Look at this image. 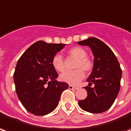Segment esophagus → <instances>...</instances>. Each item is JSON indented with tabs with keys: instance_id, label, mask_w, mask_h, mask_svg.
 <instances>
[{
	"instance_id": "esophagus-1",
	"label": "esophagus",
	"mask_w": 131,
	"mask_h": 131,
	"mask_svg": "<svg viewBox=\"0 0 131 131\" xmlns=\"http://www.w3.org/2000/svg\"><path fill=\"white\" fill-rule=\"evenodd\" d=\"M70 89H73V90H77L78 89V87L77 86H74L72 85H69V87H68Z\"/></svg>"
}]
</instances>
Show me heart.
<instances>
[{
	"instance_id": "b5f03b06",
	"label": "heart",
	"mask_w": 131,
	"mask_h": 131,
	"mask_svg": "<svg viewBox=\"0 0 131 131\" xmlns=\"http://www.w3.org/2000/svg\"><path fill=\"white\" fill-rule=\"evenodd\" d=\"M68 54L74 59H77L75 62V68L72 71H65L60 75L61 81L70 84L75 85L80 82L84 77V72L89 73L93 69V61L87 57V52L84 49L75 47L68 51ZM52 65L56 70L59 72L63 71L65 69L64 60L61 56L56 54L52 59Z\"/></svg>"
}]
</instances>
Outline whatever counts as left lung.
<instances>
[{
	"instance_id": "1",
	"label": "left lung",
	"mask_w": 131,
	"mask_h": 131,
	"mask_svg": "<svg viewBox=\"0 0 131 131\" xmlns=\"http://www.w3.org/2000/svg\"><path fill=\"white\" fill-rule=\"evenodd\" d=\"M77 43L89 46L94 56L93 70L86 80L89 86L84 87L88 96L78 103L84 111L102 113L111 107L119 93L122 70L113 51L101 40L89 38ZM92 84L94 86L91 88Z\"/></svg>"
}]
</instances>
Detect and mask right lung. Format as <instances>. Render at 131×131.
I'll return each mask as SVG.
<instances>
[{
  "mask_svg": "<svg viewBox=\"0 0 131 131\" xmlns=\"http://www.w3.org/2000/svg\"><path fill=\"white\" fill-rule=\"evenodd\" d=\"M65 44L38 41L24 51L17 61L14 82L17 96L28 112L43 116L56 108L62 92L68 88L58 82L59 75L52 65V59Z\"/></svg>",
  "mask_w": 131,
  "mask_h": 131,
  "instance_id": "right-lung-1",
  "label": "right lung"
}]
</instances>
